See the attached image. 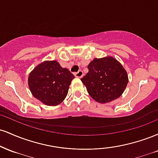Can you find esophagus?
I'll return each instance as SVG.
<instances>
[{
	"label": "esophagus",
	"instance_id": "34e87169",
	"mask_svg": "<svg viewBox=\"0 0 158 158\" xmlns=\"http://www.w3.org/2000/svg\"><path fill=\"white\" fill-rule=\"evenodd\" d=\"M74 75H75V77H77V78H81V77H83L82 70H79V71H78L77 73H74Z\"/></svg>",
	"mask_w": 158,
	"mask_h": 158
}]
</instances>
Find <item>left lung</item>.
Listing matches in <instances>:
<instances>
[{"label":"left lung","mask_w":158,"mask_h":158,"mask_svg":"<svg viewBox=\"0 0 158 158\" xmlns=\"http://www.w3.org/2000/svg\"><path fill=\"white\" fill-rule=\"evenodd\" d=\"M81 80L89 95L100 103L110 102L122 95L128 82L123 65L111 56L94 59Z\"/></svg>","instance_id":"1"}]
</instances>
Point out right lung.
I'll return each mask as SVG.
<instances>
[{"label":"right lung","mask_w":158,"mask_h":158,"mask_svg":"<svg viewBox=\"0 0 158 158\" xmlns=\"http://www.w3.org/2000/svg\"><path fill=\"white\" fill-rule=\"evenodd\" d=\"M74 78L57 61H45L30 73L28 85L34 97L47 106H55L65 99Z\"/></svg>","instance_id":"obj_1"}]
</instances>
